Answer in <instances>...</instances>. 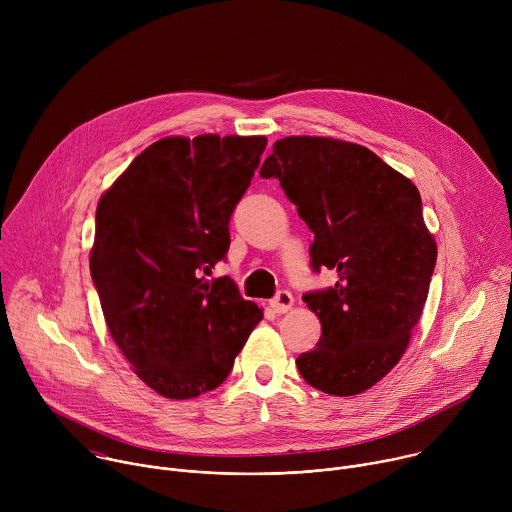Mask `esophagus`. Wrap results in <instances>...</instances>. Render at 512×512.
Here are the masks:
<instances>
[{"label":"esophagus","instance_id":"obj_1","mask_svg":"<svg viewBox=\"0 0 512 512\" xmlns=\"http://www.w3.org/2000/svg\"><path fill=\"white\" fill-rule=\"evenodd\" d=\"M269 306L275 314H285L291 306H294V296H291L287 289H281V291H277L275 298H271Z\"/></svg>","mask_w":512,"mask_h":512}]
</instances>
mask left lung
<instances>
[{
  "mask_svg": "<svg viewBox=\"0 0 512 512\" xmlns=\"http://www.w3.org/2000/svg\"><path fill=\"white\" fill-rule=\"evenodd\" d=\"M314 233L310 265L336 269L332 287L304 294L322 336L296 367L318 391L350 397L379 383L417 326L437 249L411 180L377 154L330 137H283L261 166Z\"/></svg>",
  "mask_w": 512,
  "mask_h": 512,
  "instance_id": "8db88e82",
  "label": "left lung"
}]
</instances>
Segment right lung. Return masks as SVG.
I'll list each match as a JSON object with an SVG mask.
<instances>
[{
    "mask_svg": "<svg viewBox=\"0 0 512 512\" xmlns=\"http://www.w3.org/2000/svg\"><path fill=\"white\" fill-rule=\"evenodd\" d=\"M265 137H166L101 196L91 277L107 328L133 373L168 399L221 385L263 312L229 275L231 214Z\"/></svg>",
    "mask_w": 512,
    "mask_h": 512,
    "instance_id": "obj_1",
    "label": "right lung"
}]
</instances>
